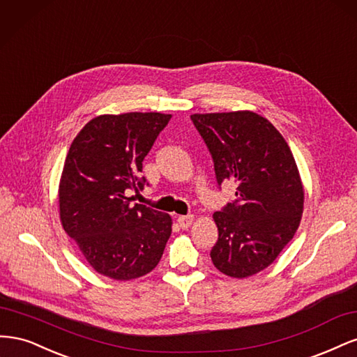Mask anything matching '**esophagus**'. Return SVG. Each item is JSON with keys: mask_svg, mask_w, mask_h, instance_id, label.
<instances>
[{"mask_svg": "<svg viewBox=\"0 0 357 357\" xmlns=\"http://www.w3.org/2000/svg\"><path fill=\"white\" fill-rule=\"evenodd\" d=\"M180 228L181 229H188L189 226L193 223V215L192 214H188V215H180V218L177 219Z\"/></svg>", "mask_w": 357, "mask_h": 357, "instance_id": "obj_1", "label": "esophagus"}]
</instances>
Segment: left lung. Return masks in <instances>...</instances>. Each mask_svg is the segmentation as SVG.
<instances>
[{
  "instance_id": "8db88e82",
  "label": "left lung",
  "mask_w": 357,
  "mask_h": 357,
  "mask_svg": "<svg viewBox=\"0 0 357 357\" xmlns=\"http://www.w3.org/2000/svg\"><path fill=\"white\" fill-rule=\"evenodd\" d=\"M190 119L210 150L218 185L236 183V199L213 214L219 240L211 261L225 275H255L275 261L301 223L304 186L295 158L283 135L257 113Z\"/></svg>"
}]
</instances>
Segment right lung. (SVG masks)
I'll return each mask as SVG.
<instances>
[{"label": "right lung", "mask_w": 357, "mask_h": 357, "mask_svg": "<svg viewBox=\"0 0 357 357\" xmlns=\"http://www.w3.org/2000/svg\"><path fill=\"white\" fill-rule=\"evenodd\" d=\"M171 119L162 113L101 114L73 139L59 181L62 228L96 273L117 282L149 274L171 235V215L132 204L143 160Z\"/></svg>", "instance_id": "add662e5"}]
</instances>
